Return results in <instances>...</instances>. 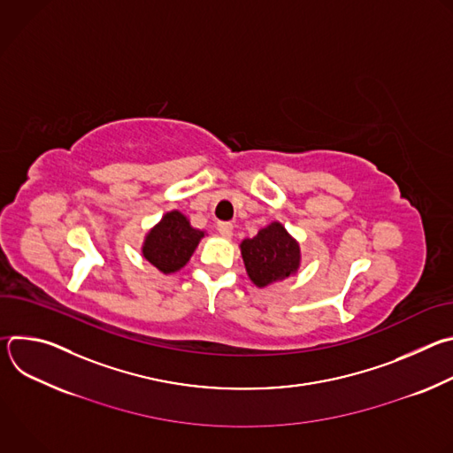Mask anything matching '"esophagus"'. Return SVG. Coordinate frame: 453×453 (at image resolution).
Wrapping results in <instances>:
<instances>
[{
	"instance_id": "esophagus-1",
	"label": "esophagus",
	"mask_w": 453,
	"mask_h": 453,
	"mask_svg": "<svg viewBox=\"0 0 453 453\" xmlns=\"http://www.w3.org/2000/svg\"><path fill=\"white\" fill-rule=\"evenodd\" d=\"M217 229H219V233H220L222 236H226V238H229V236L233 234V224H231V222H219Z\"/></svg>"
}]
</instances>
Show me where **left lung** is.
I'll return each mask as SVG.
<instances>
[{
  "instance_id": "obj_1",
  "label": "left lung",
  "mask_w": 453,
  "mask_h": 453,
  "mask_svg": "<svg viewBox=\"0 0 453 453\" xmlns=\"http://www.w3.org/2000/svg\"><path fill=\"white\" fill-rule=\"evenodd\" d=\"M249 278L256 287H267L288 278L299 267V245L280 222L264 227L240 245Z\"/></svg>"
}]
</instances>
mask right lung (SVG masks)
<instances>
[{
    "label": "right lung",
    "mask_w": 453,
    "mask_h": 453,
    "mask_svg": "<svg viewBox=\"0 0 453 453\" xmlns=\"http://www.w3.org/2000/svg\"><path fill=\"white\" fill-rule=\"evenodd\" d=\"M203 236L204 233L193 229L182 213L170 211L149 233L143 256L161 273L170 274L186 265Z\"/></svg>",
    "instance_id": "right-lung-1"
}]
</instances>
